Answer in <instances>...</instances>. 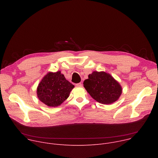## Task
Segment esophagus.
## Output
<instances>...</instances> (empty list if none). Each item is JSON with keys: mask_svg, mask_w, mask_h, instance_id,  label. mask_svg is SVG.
I'll return each instance as SVG.
<instances>
[{"mask_svg": "<svg viewBox=\"0 0 158 158\" xmlns=\"http://www.w3.org/2000/svg\"><path fill=\"white\" fill-rule=\"evenodd\" d=\"M76 87H82V84L81 83H77V84H76Z\"/></svg>", "mask_w": 158, "mask_h": 158, "instance_id": "34e87169", "label": "esophagus"}]
</instances>
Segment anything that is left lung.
<instances>
[{"label":"left lung","mask_w":158,"mask_h":158,"mask_svg":"<svg viewBox=\"0 0 158 158\" xmlns=\"http://www.w3.org/2000/svg\"><path fill=\"white\" fill-rule=\"evenodd\" d=\"M83 84L90 96L103 104L114 102L122 94L119 83L109 74L103 71H94L88 76Z\"/></svg>","instance_id":"8db88e82"}]
</instances>
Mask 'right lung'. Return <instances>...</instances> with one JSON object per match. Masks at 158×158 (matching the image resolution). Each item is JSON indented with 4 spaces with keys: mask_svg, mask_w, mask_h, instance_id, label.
Listing matches in <instances>:
<instances>
[{
    "mask_svg": "<svg viewBox=\"0 0 158 158\" xmlns=\"http://www.w3.org/2000/svg\"><path fill=\"white\" fill-rule=\"evenodd\" d=\"M74 87L60 71L49 72L39 84L37 94L44 104L49 107H57L68 98Z\"/></svg>",
    "mask_w": 158,
    "mask_h": 158,
    "instance_id": "right-lung-1",
    "label": "right lung"
}]
</instances>
